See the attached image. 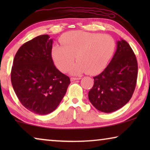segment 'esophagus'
Returning a JSON list of instances; mask_svg holds the SVG:
<instances>
[{"instance_id":"34e87169","label":"esophagus","mask_w":150,"mask_h":150,"mask_svg":"<svg viewBox=\"0 0 150 150\" xmlns=\"http://www.w3.org/2000/svg\"><path fill=\"white\" fill-rule=\"evenodd\" d=\"M81 79V78H80V77H79V78L71 77V79H70V81H77V80H80Z\"/></svg>"}]
</instances>
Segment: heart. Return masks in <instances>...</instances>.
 I'll return each mask as SVG.
<instances>
[{
    "instance_id": "b5f03b06",
    "label": "heart",
    "mask_w": 150,
    "mask_h": 150,
    "mask_svg": "<svg viewBox=\"0 0 150 150\" xmlns=\"http://www.w3.org/2000/svg\"><path fill=\"white\" fill-rule=\"evenodd\" d=\"M63 46L54 45L51 50L52 60L59 70L66 72L74 61L77 63L70 69L73 75L87 71L96 74L105 68L115 48L111 36L83 30H71L61 35Z\"/></svg>"
}]
</instances>
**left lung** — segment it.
Instances as JSON below:
<instances>
[{"label":"left lung","instance_id":"8db88e82","mask_svg":"<svg viewBox=\"0 0 150 150\" xmlns=\"http://www.w3.org/2000/svg\"><path fill=\"white\" fill-rule=\"evenodd\" d=\"M138 65L127 42H117V50L105 69L93 77L89 100L96 109L112 112L123 107L132 98L136 87Z\"/></svg>","mask_w":150,"mask_h":150}]
</instances>
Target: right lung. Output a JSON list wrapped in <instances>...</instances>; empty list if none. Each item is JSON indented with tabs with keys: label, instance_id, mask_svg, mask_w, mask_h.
<instances>
[{
	"label": "right lung",
	"instance_id": "1",
	"mask_svg": "<svg viewBox=\"0 0 150 150\" xmlns=\"http://www.w3.org/2000/svg\"><path fill=\"white\" fill-rule=\"evenodd\" d=\"M53 40L42 35L24 44L14 57L11 80L14 91L26 108L46 115L56 109L70 84L53 63Z\"/></svg>",
	"mask_w": 150,
	"mask_h": 150
}]
</instances>
